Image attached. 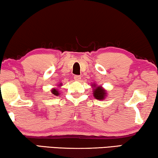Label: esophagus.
<instances>
[{
    "mask_svg": "<svg viewBox=\"0 0 158 158\" xmlns=\"http://www.w3.org/2000/svg\"><path fill=\"white\" fill-rule=\"evenodd\" d=\"M74 80L76 81H80L81 80V77L79 76V75H75Z\"/></svg>",
    "mask_w": 158,
    "mask_h": 158,
    "instance_id": "34e87169",
    "label": "esophagus"
}]
</instances>
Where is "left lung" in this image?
Returning a JSON list of instances; mask_svg holds the SVG:
<instances>
[{"label":"left lung","mask_w":158,"mask_h":158,"mask_svg":"<svg viewBox=\"0 0 158 158\" xmlns=\"http://www.w3.org/2000/svg\"><path fill=\"white\" fill-rule=\"evenodd\" d=\"M93 88V95L97 100H104L108 96L107 90H105L102 86L97 85L96 83L91 84Z\"/></svg>","instance_id":"1"}]
</instances>
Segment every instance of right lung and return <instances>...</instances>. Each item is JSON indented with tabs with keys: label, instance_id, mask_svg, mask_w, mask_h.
Segmentation results:
<instances>
[{
	"label": "right lung",
	"instance_id": "right-lung-1",
	"mask_svg": "<svg viewBox=\"0 0 158 158\" xmlns=\"http://www.w3.org/2000/svg\"><path fill=\"white\" fill-rule=\"evenodd\" d=\"M62 84L61 83H60V84H58V85H57L58 88H60V86H62ZM51 92H52V94L54 95V96H60L59 89H58V88H53L51 90Z\"/></svg>",
	"mask_w": 158,
	"mask_h": 158
}]
</instances>
